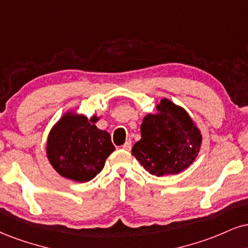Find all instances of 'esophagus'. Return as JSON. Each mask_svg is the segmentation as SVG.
Returning a JSON list of instances; mask_svg holds the SVG:
<instances>
[{
    "instance_id": "obj_1",
    "label": "esophagus",
    "mask_w": 248,
    "mask_h": 248,
    "mask_svg": "<svg viewBox=\"0 0 248 248\" xmlns=\"http://www.w3.org/2000/svg\"><path fill=\"white\" fill-rule=\"evenodd\" d=\"M122 149H124V150L129 151L130 149H132V141H130V140H128V141H126V143H124V144L122 145Z\"/></svg>"
}]
</instances>
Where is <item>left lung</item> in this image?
I'll return each mask as SVG.
<instances>
[{"label": "left lung", "mask_w": 248, "mask_h": 248, "mask_svg": "<svg viewBox=\"0 0 248 248\" xmlns=\"http://www.w3.org/2000/svg\"><path fill=\"white\" fill-rule=\"evenodd\" d=\"M156 109L143 118L142 137L134 144L132 155L151 174H178L198 157L201 130L184 107L168 98H162Z\"/></svg>", "instance_id": "obj_1"}]
</instances>
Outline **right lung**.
<instances>
[{
	"label": "right lung",
	"mask_w": 248,
	"mask_h": 248,
	"mask_svg": "<svg viewBox=\"0 0 248 248\" xmlns=\"http://www.w3.org/2000/svg\"><path fill=\"white\" fill-rule=\"evenodd\" d=\"M99 119L97 115L88 119L69 109L49 130L46 155L61 177L86 183L104 169L115 148L109 134L95 126Z\"/></svg>",
	"instance_id": "right-lung-1"
}]
</instances>
